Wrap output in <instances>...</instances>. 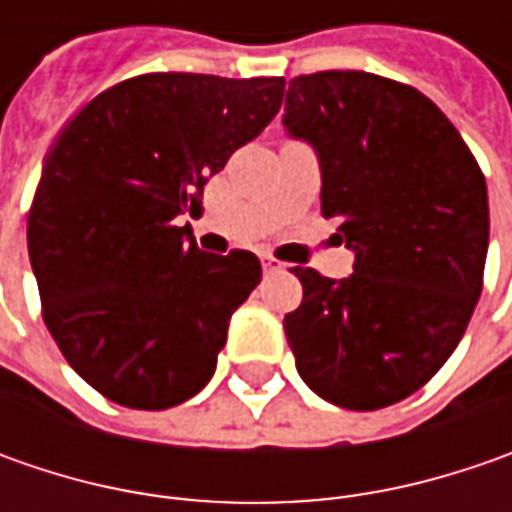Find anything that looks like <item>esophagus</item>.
Here are the masks:
<instances>
[{
    "instance_id": "34e87169",
    "label": "esophagus",
    "mask_w": 512,
    "mask_h": 512,
    "mask_svg": "<svg viewBox=\"0 0 512 512\" xmlns=\"http://www.w3.org/2000/svg\"><path fill=\"white\" fill-rule=\"evenodd\" d=\"M262 267H265V273H279V270H285V265H282L276 256H270V253H262Z\"/></svg>"
}]
</instances>
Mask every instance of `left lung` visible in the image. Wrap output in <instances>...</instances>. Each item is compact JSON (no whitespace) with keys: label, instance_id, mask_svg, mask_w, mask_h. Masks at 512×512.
Instances as JSON below:
<instances>
[{"label":"left lung","instance_id":"1","mask_svg":"<svg viewBox=\"0 0 512 512\" xmlns=\"http://www.w3.org/2000/svg\"><path fill=\"white\" fill-rule=\"evenodd\" d=\"M285 128L316 148L322 213L356 253L347 279L293 267L285 316L305 384L347 410H379L442 367L479 302L487 185L453 122L424 93L364 70L290 79Z\"/></svg>","mask_w":512,"mask_h":512}]
</instances>
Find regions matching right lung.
Returning a JSON list of instances; mask_svg holds the SVG:
<instances>
[{
	"instance_id": "1",
	"label": "right lung",
	"mask_w": 512,
	"mask_h": 512,
	"mask_svg": "<svg viewBox=\"0 0 512 512\" xmlns=\"http://www.w3.org/2000/svg\"><path fill=\"white\" fill-rule=\"evenodd\" d=\"M285 79L145 73L79 110L28 213L42 316L105 399L165 410L216 370L233 310L262 279L250 250H199L179 216L282 108Z\"/></svg>"
}]
</instances>
